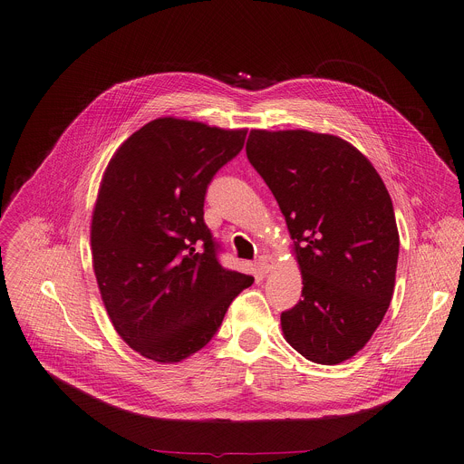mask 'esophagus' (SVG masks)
I'll use <instances>...</instances> for the list:
<instances>
[{"instance_id":"1","label":"esophagus","mask_w":464,"mask_h":464,"mask_svg":"<svg viewBox=\"0 0 464 464\" xmlns=\"http://www.w3.org/2000/svg\"><path fill=\"white\" fill-rule=\"evenodd\" d=\"M256 264H258V268H260L264 274H270V272L276 268V260H274L270 255H260L258 260H256Z\"/></svg>"}]
</instances>
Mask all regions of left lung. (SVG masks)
<instances>
[{
	"label": "left lung",
	"instance_id": "1",
	"mask_svg": "<svg viewBox=\"0 0 464 464\" xmlns=\"http://www.w3.org/2000/svg\"><path fill=\"white\" fill-rule=\"evenodd\" d=\"M246 154L274 192L294 240L303 299L281 314L306 360L353 358L382 323L399 262L391 196L349 141L308 130H251Z\"/></svg>",
	"mask_w": 464,
	"mask_h": 464
}]
</instances>
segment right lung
<instances>
[{
  "mask_svg": "<svg viewBox=\"0 0 464 464\" xmlns=\"http://www.w3.org/2000/svg\"><path fill=\"white\" fill-rule=\"evenodd\" d=\"M247 130L160 117L111 156L90 240L101 299L141 356L178 363L204 349L253 277L222 268L204 222L206 190Z\"/></svg>",
  "mask_w": 464,
  "mask_h": 464,
  "instance_id": "1",
  "label": "right lung"
}]
</instances>
